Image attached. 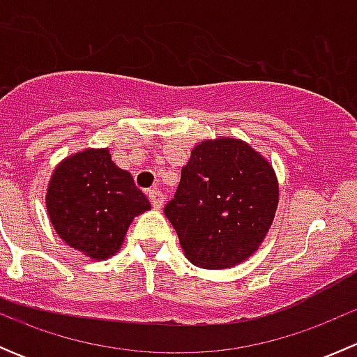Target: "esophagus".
<instances>
[{"instance_id": "obj_1", "label": "esophagus", "mask_w": 357, "mask_h": 357, "mask_svg": "<svg viewBox=\"0 0 357 357\" xmlns=\"http://www.w3.org/2000/svg\"><path fill=\"white\" fill-rule=\"evenodd\" d=\"M149 199H150V202H152V205L155 208H160L162 205H164V195H162L158 190H150Z\"/></svg>"}]
</instances>
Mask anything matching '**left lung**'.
<instances>
[{
  "label": "left lung",
  "instance_id": "1",
  "mask_svg": "<svg viewBox=\"0 0 357 357\" xmlns=\"http://www.w3.org/2000/svg\"><path fill=\"white\" fill-rule=\"evenodd\" d=\"M276 207L278 179L271 164L242 139L218 138L192 150L164 214L192 264L225 269L257 250Z\"/></svg>",
  "mask_w": 357,
  "mask_h": 357
}]
</instances>
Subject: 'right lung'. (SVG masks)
Wrapping results in <instances>:
<instances>
[{"mask_svg":"<svg viewBox=\"0 0 357 357\" xmlns=\"http://www.w3.org/2000/svg\"><path fill=\"white\" fill-rule=\"evenodd\" d=\"M46 208L67 245L102 261L121 248L131 221L150 202L132 176L112 162L109 149H88L56 165Z\"/></svg>","mask_w":357,"mask_h":357,"instance_id":"right-lung-1","label":"right lung"}]
</instances>
